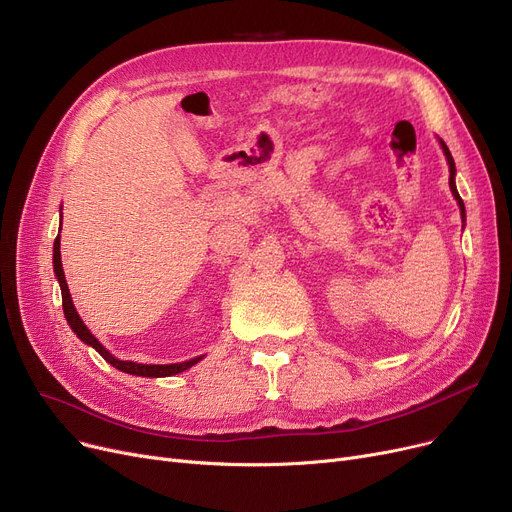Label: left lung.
Instances as JSON below:
<instances>
[{
  "mask_svg": "<svg viewBox=\"0 0 512 512\" xmlns=\"http://www.w3.org/2000/svg\"><path fill=\"white\" fill-rule=\"evenodd\" d=\"M440 143H442V150H444V154H446V160H448V166H450V191H452L454 200L458 202V208H460V214H462V218H465V204H462V200H460V196H458L456 181H454V175H456V166H454V160H452V154H450V150H448V145H446L442 139H440Z\"/></svg>",
  "mask_w": 512,
  "mask_h": 512,
  "instance_id": "1",
  "label": "left lung"
}]
</instances>
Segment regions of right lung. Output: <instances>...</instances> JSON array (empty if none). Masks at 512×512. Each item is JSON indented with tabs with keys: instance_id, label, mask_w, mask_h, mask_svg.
<instances>
[{
	"instance_id": "1",
	"label": "right lung",
	"mask_w": 512,
	"mask_h": 512,
	"mask_svg": "<svg viewBox=\"0 0 512 512\" xmlns=\"http://www.w3.org/2000/svg\"><path fill=\"white\" fill-rule=\"evenodd\" d=\"M54 273L60 281V289H62V308H64V316L70 325V329L77 333V337L81 342H85L87 346L95 348V352H100V356H104L106 362H110L114 369L129 373V375H139V377H170V375H177L183 373L187 369H191L193 364L200 362L202 356H196L191 360L185 362H175V364H139V362H131V360H118L114 358L97 339L91 335V331L85 327V323L81 321V316L75 310V304H72L70 298V291L66 285V277H64V269H62V258H60V237H56L54 241Z\"/></svg>"
}]
</instances>
